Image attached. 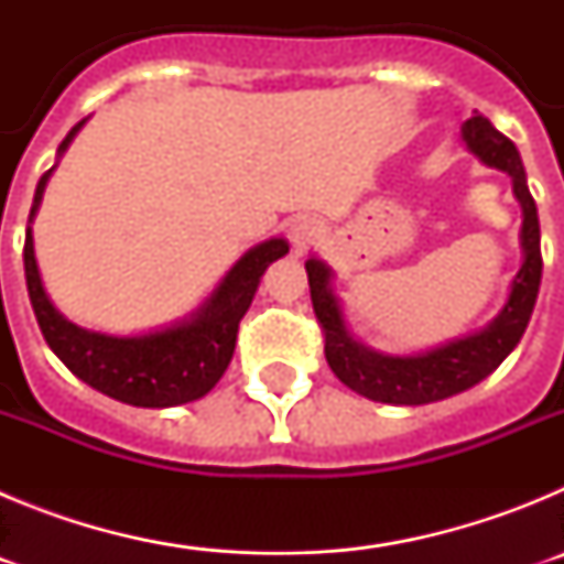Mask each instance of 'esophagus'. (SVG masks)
I'll return each instance as SVG.
<instances>
[{
  "label": "esophagus",
  "instance_id": "obj_1",
  "mask_svg": "<svg viewBox=\"0 0 564 564\" xmlns=\"http://www.w3.org/2000/svg\"><path fill=\"white\" fill-rule=\"evenodd\" d=\"M318 234H322V220H316V217H296L291 226L293 251L305 253L307 246H311Z\"/></svg>",
  "mask_w": 564,
  "mask_h": 564
}]
</instances>
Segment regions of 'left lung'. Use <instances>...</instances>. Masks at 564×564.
Masks as SVG:
<instances>
[{
	"label": "left lung",
	"mask_w": 564,
	"mask_h": 564,
	"mask_svg": "<svg viewBox=\"0 0 564 564\" xmlns=\"http://www.w3.org/2000/svg\"><path fill=\"white\" fill-rule=\"evenodd\" d=\"M460 132L463 143L477 161L486 163L488 169H500L511 177L514 197L522 208V265L511 279L506 305L486 327L421 352L372 350L358 341L347 327L341 302L333 291L336 273L330 271V265L318 257H311L305 262L313 311L325 330L327 364L344 387H350L352 392L370 398V401L421 406V403L443 401V398L471 390L475 383L491 376L506 361L508 352L520 344L522 333L531 322V313H534L542 279L540 217H536L534 197L528 192L520 152L480 112L471 115Z\"/></svg>",
	"instance_id": "1"
}]
</instances>
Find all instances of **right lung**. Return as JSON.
<instances>
[{"label":"right lung","mask_w":564,"mask_h":564,"mask_svg":"<svg viewBox=\"0 0 564 564\" xmlns=\"http://www.w3.org/2000/svg\"><path fill=\"white\" fill-rule=\"evenodd\" d=\"M84 123L87 118L69 129L67 138L58 143L56 166ZM56 166L47 169L39 181L28 217V234H24V279H28L30 305L50 350L93 390L129 406L166 410V406H181L212 392L214 383L220 381L231 364L239 318L251 307L259 279L268 271V265L288 253L291 248L288 239L271 237L248 248L200 305L172 325L132 333V336L87 330L64 318L50 302L42 273H39L36 248H33V220H36L44 188Z\"/></svg>","instance_id":"obj_1"}]
</instances>
